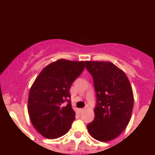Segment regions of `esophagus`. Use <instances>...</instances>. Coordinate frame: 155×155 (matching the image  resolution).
Segmentation results:
<instances>
[{"mask_svg":"<svg viewBox=\"0 0 155 155\" xmlns=\"http://www.w3.org/2000/svg\"><path fill=\"white\" fill-rule=\"evenodd\" d=\"M84 110H85L84 108H80V109H79V113H82V112L84 111Z\"/></svg>","mask_w":155,"mask_h":155,"instance_id":"obj_1","label":"esophagus"}]
</instances>
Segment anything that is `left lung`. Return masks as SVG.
<instances>
[{"label":"left lung","instance_id":"obj_1","mask_svg":"<svg viewBox=\"0 0 155 155\" xmlns=\"http://www.w3.org/2000/svg\"><path fill=\"white\" fill-rule=\"evenodd\" d=\"M97 95L95 118L87 125L94 139L102 142L117 137L128 125L132 114L131 84L122 70L108 61H85Z\"/></svg>","mask_w":155,"mask_h":155}]
</instances>
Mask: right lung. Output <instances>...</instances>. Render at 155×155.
Listing matches in <instances>:
<instances>
[{
  "label": "right lung",
  "instance_id": "obj_1",
  "mask_svg": "<svg viewBox=\"0 0 155 155\" xmlns=\"http://www.w3.org/2000/svg\"><path fill=\"white\" fill-rule=\"evenodd\" d=\"M84 61L58 59L45 67L31 87L28 113L39 134L56 139L70 130L75 120L70 88L80 76Z\"/></svg>",
  "mask_w": 155,
  "mask_h": 155
}]
</instances>
